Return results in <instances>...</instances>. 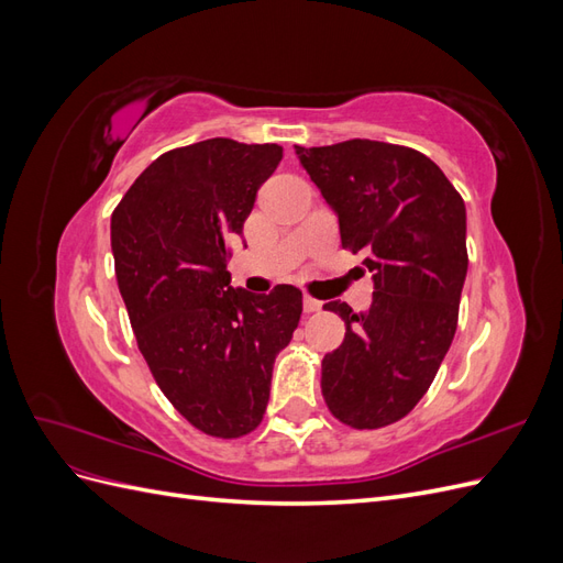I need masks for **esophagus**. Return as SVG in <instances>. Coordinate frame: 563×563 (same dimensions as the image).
<instances>
[{
  "mask_svg": "<svg viewBox=\"0 0 563 563\" xmlns=\"http://www.w3.org/2000/svg\"><path fill=\"white\" fill-rule=\"evenodd\" d=\"M302 308H305V312H319L321 310V302L317 298H312V296H305L302 298Z\"/></svg>",
  "mask_w": 563,
  "mask_h": 563,
  "instance_id": "esophagus-1",
  "label": "esophagus"
}]
</instances>
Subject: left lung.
Instances as JSON below:
<instances>
[{"label":"left lung","mask_w":563,"mask_h":563,"mask_svg":"<svg viewBox=\"0 0 563 563\" xmlns=\"http://www.w3.org/2000/svg\"><path fill=\"white\" fill-rule=\"evenodd\" d=\"M296 155L338 216L340 242L373 272L368 312L331 300L345 340L321 362L329 411L354 430L401 420L430 389L467 275L465 201L422 152L354 139Z\"/></svg>","instance_id":"obj_1"}]
</instances>
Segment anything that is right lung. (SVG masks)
I'll use <instances>...</instances> for the list:
<instances>
[{
  "mask_svg": "<svg viewBox=\"0 0 563 563\" xmlns=\"http://www.w3.org/2000/svg\"><path fill=\"white\" fill-rule=\"evenodd\" d=\"M279 162L275 143L168 150L112 211L114 275L139 350L176 411L218 439L258 428L272 366L302 314L300 288L253 296L228 272L230 236Z\"/></svg>",
  "mask_w": 563,
  "mask_h": 563,
  "instance_id": "1",
  "label": "right lung"
}]
</instances>
